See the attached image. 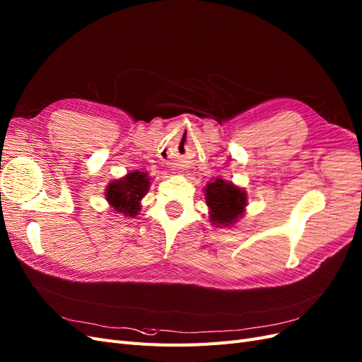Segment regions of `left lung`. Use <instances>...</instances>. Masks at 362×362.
<instances>
[{"mask_svg":"<svg viewBox=\"0 0 362 362\" xmlns=\"http://www.w3.org/2000/svg\"><path fill=\"white\" fill-rule=\"evenodd\" d=\"M245 192L229 182L216 179L206 187V203L211 208V220L215 224H232L245 208Z\"/></svg>","mask_w":362,"mask_h":362,"instance_id":"8db88e82","label":"left lung"}]
</instances>
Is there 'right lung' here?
I'll return each instance as SVG.
<instances>
[{
    "label": "right lung",
    "mask_w": 362,
    "mask_h": 362,
    "mask_svg": "<svg viewBox=\"0 0 362 362\" xmlns=\"http://www.w3.org/2000/svg\"><path fill=\"white\" fill-rule=\"evenodd\" d=\"M150 188V179L147 173H129L126 177L109 183L106 199L117 212H122L129 216L138 214L139 202Z\"/></svg>",
    "instance_id": "1"
}]
</instances>
